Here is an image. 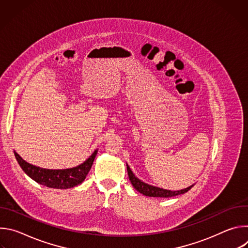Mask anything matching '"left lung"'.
I'll return each instance as SVG.
<instances>
[{
  "label": "left lung",
  "instance_id": "obj_1",
  "mask_svg": "<svg viewBox=\"0 0 248 248\" xmlns=\"http://www.w3.org/2000/svg\"><path fill=\"white\" fill-rule=\"evenodd\" d=\"M126 169H127V173H128L129 181H130L131 185L133 186V187L137 191H139L140 193H142L145 196H150V197H166V198L172 197V196H176V195L184 194V193L187 192L193 186H190L187 188H185V189H182V190H176V191L163 189V188H160V187L149 186L147 184H144L143 182H141L140 180H138L136 176L132 173V171H131V170H130V168L128 167L127 164H126Z\"/></svg>",
  "mask_w": 248,
  "mask_h": 248
}]
</instances>
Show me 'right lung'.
I'll return each instance as SVG.
<instances>
[{
  "label": "right lung",
  "instance_id": "obj_1",
  "mask_svg": "<svg viewBox=\"0 0 248 248\" xmlns=\"http://www.w3.org/2000/svg\"><path fill=\"white\" fill-rule=\"evenodd\" d=\"M97 152L98 150H95L94 153L83 164L76 168L66 170H48L35 167L26 163L16 151L15 156L21 169L33 181L51 188L66 189L80 185L85 180L87 173L92 167Z\"/></svg>",
  "mask_w": 248,
  "mask_h": 248
}]
</instances>
